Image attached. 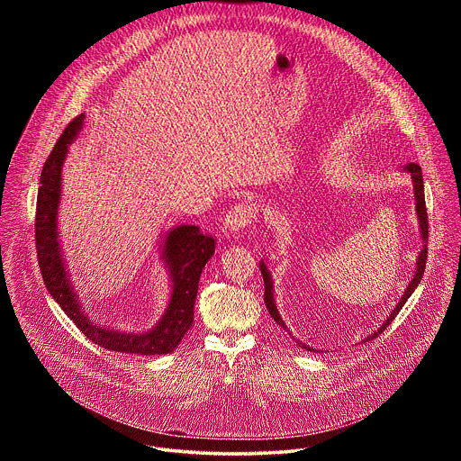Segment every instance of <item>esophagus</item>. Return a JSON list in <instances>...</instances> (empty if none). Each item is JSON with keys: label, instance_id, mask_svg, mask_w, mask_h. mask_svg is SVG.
Here are the masks:
<instances>
[{"label": "esophagus", "instance_id": "1", "mask_svg": "<svg viewBox=\"0 0 461 461\" xmlns=\"http://www.w3.org/2000/svg\"><path fill=\"white\" fill-rule=\"evenodd\" d=\"M257 219V210L251 203L248 201H242L239 204H235L226 215H224V228L231 233L242 230V228H248L255 222Z\"/></svg>", "mask_w": 461, "mask_h": 461}]
</instances>
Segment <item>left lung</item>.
<instances>
[{
	"instance_id": "obj_1",
	"label": "left lung",
	"mask_w": 461,
	"mask_h": 461,
	"mask_svg": "<svg viewBox=\"0 0 461 461\" xmlns=\"http://www.w3.org/2000/svg\"><path fill=\"white\" fill-rule=\"evenodd\" d=\"M403 169H405V171H409V173H411V176H412V180H414V196H416V212H418V219H420V233H421V239L427 242V239H429V217H427V206H425V191H423L421 167H420L418 164L411 162V164H407ZM416 262H418V267H416V276H414V279L409 283L407 292L403 294V297L400 299V303L396 304V308H393V310L390 312L388 319H386V321L377 328V332H374L370 338H366V341H370V339L377 338V336L384 330V328L392 322V319L400 313V310L403 308V304L407 303V299L412 295V292H414V290H416V286L420 285V281H421V277H423V272H425V265H427V244H423V248H421L420 257H418V260H416ZM260 274H262V279H265V303H267V308H268V312H270L272 319H274L281 328H285L286 332H290L288 328H286V324H285V321L281 319L279 312H277L276 299H274V283H272V276H270V272H268V268H267V265H265V260L260 262ZM363 343H365V341H363ZM297 345H299V347H303V348H306V350H310V352L313 350V348L306 347V345H304V343H301V341H297Z\"/></svg>"
}]
</instances>
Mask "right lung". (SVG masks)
I'll return each instance as SVG.
<instances>
[{
  "mask_svg": "<svg viewBox=\"0 0 461 461\" xmlns=\"http://www.w3.org/2000/svg\"><path fill=\"white\" fill-rule=\"evenodd\" d=\"M84 114L77 116L63 129L61 137L43 164L38 201H36V251L43 283L61 310L95 345L123 354L160 356L173 352L193 324V306L199 290V279L206 262L215 253V237L203 233L199 226H178L166 235L164 255L171 276L173 292L160 322L144 334H122L93 324L80 308L69 285L58 240V206L61 193V164L68 146L82 129Z\"/></svg>",
  "mask_w": 461,
  "mask_h": 461,
  "instance_id": "1",
  "label": "right lung"
}]
</instances>
